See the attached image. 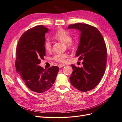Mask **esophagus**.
<instances>
[{"mask_svg":"<svg viewBox=\"0 0 122 122\" xmlns=\"http://www.w3.org/2000/svg\"><path fill=\"white\" fill-rule=\"evenodd\" d=\"M64 66H65L64 64H60V65H58V66H59V68H61V67H62Z\"/></svg>","mask_w":122,"mask_h":122,"instance_id":"esophagus-1","label":"esophagus"}]
</instances>
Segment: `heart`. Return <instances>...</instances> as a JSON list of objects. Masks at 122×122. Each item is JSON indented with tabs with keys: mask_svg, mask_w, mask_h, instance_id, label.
<instances>
[{
	"mask_svg": "<svg viewBox=\"0 0 122 122\" xmlns=\"http://www.w3.org/2000/svg\"><path fill=\"white\" fill-rule=\"evenodd\" d=\"M56 39L62 42L66 43L67 47H71L74 44L71 41L72 37L71 35L66 30L63 29H60L55 33L54 36ZM44 48L47 51H50L52 49V45L51 41L49 39H46L44 42ZM67 54L65 53H58L53 57V60L59 63H64L66 59L67 58Z\"/></svg>",
	"mask_w": 122,
	"mask_h": 122,
	"instance_id": "b5f03b06",
	"label": "heart"
}]
</instances>
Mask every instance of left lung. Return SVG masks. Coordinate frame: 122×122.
<instances>
[{
  "mask_svg": "<svg viewBox=\"0 0 122 122\" xmlns=\"http://www.w3.org/2000/svg\"><path fill=\"white\" fill-rule=\"evenodd\" d=\"M68 28L80 30L76 56L83 60L81 67L71 65V84L82 92H88L97 86L105 73L107 56L105 41L98 29L89 24L78 23L70 24Z\"/></svg>",
  "mask_w": 122,
  "mask_h": 122,
  "instance_id": "left-lung-1",
  "label": "left lung"
}]
</instances>
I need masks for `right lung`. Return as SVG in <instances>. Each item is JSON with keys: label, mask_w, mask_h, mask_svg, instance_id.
<instances>
[{"label": "right lung", "mask_w": 122, "mask_h": 122, "mask_svg": "<svg viewBox=\"0 0 122 122\" xmlns=\"http://www.w3.org/2000/svg\"><path fill=\"white\" fill-rule=\"evenodd\" d=\"M48 30L43 25L27 30L20 38L16 48L17 72L27 87L40 93L53 86L59 70L56 66L44 69L39 65L46 55L45 33Z\"/></svg>", "instance_id": "1"}]
</instances>
